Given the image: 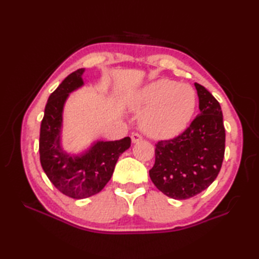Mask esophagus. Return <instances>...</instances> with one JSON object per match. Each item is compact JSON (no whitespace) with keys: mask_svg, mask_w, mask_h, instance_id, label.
<instances>
[{"mask_svg":"<svg viewBox=\"0 0 259 259\" xmlns=\"http://www.w3.org/2000/svg\"><path fill=\"white\" fill-rule=\"evenodd\" d=\"M131 140H133L134 144H138V142L142 141V136L139 134H134L131 136Z\"/></svg>","mask_w":259,"mask_h":259,"instance_id":"obj_1","label":"esophagus"}]
</instances>
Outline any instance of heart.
<instances>
[{
    "instance_id": "1",
    "label": "heart",
    "mask_w": 259,
    "mask_h": 259,
    "mask_svg": "<svg viewBox=\"0 0 259 259\" xmlns=\"http://www.w3.org/2000/svg\"><path fill=\"white\" fill-rule=\"evenodd\" d=\"M135 104L148 109L142 117V128L157 138H171L188 124L195 110V92L186 84L160 79L142 88Z\"/></svg>"
}]
</instances>
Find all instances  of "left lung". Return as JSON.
<instances>
[{
    "label": "left lung",
    "instance_id": "obj_1",
    "mask_svg": "<svg viewBox=\"0 0 259 259\" xmlns=\"http://www.w3.org/2000/svg\"><path fill=\"white\" fill-rule=\"evenodd\" d=\"M200 113L183 134L156 144L149 176L172 199H188L207 189L221 171L225 155V126L221 104L205 87L195 83Z\"/></svg>",
    "mask_w": 259,
    "mask_h": 259
}]
</instances>
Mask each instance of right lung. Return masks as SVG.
Instances as JSON below:
<instances>
[{
	"label": "right lung",
	"instance_id": "right-lung-1",
	"mask_svg": "<svg viewBox=\"0 0 259 259\" xmlns=\"http://www.w3.org/2000/svg\"><path fill=\"white\" fill-rule=\"evenodd\" d=\"M79 69L69 74L49 97L40 129L41 166L54 187L63 195L83 199L100 192L111 178L120 155L129 149L131 139L97 141L81 156L65 153L61 147V126L64 102L69 93L83 85Z\"/></svg>",
	"mask_w": 259,
	"mask_h": 259
}]
</instances>
